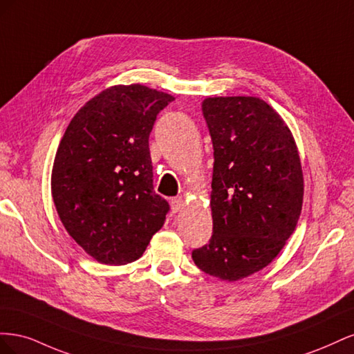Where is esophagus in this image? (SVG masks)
<instances>
[{
  "instance_id": "esophagus-1",
  "label": "esophagus",
  "mask_w": 354,
  "mask_h": 354,
  "mask_svg": "<svg viewBox=\"0 0 354 354\" xmlns=\"http://www.w3.org/2000/svg\"><path fill=\"white\" fill-rule=\"evenodd\" d=\"M183 205H185V199L181 196L171 199V209H173V212H178L181 208H183Z\"/></svg>"
}]
</instances>
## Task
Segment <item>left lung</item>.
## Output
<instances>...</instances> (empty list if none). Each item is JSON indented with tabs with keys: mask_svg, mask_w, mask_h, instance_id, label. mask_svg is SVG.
Returning <instances> with one entry per match:
<instances>
[{
	"mask_svg": "<svg viewBox=\"0 0 354 354\" xmlns=\"http://www.w3.org/2000/svg\"><path fill=\"white\" fill-rule=\"evenodd\" d=\"M212 149V236L192 251L202 272L239 281L261 270L291 236L303 207V171L294 137L257 97L202 102Z\"/></svg>",
	"mask_w": 354,
	"mask_h": 354,
	"instance_id": "1",
	"label": "left lung"
}]
</instances>
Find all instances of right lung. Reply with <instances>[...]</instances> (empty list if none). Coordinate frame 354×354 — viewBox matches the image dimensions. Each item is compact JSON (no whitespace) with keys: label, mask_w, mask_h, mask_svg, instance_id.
<instances>
[{"label":"right lung","mask_w":354,"mask_h":354,"mask_svg":"<svg viewBox=\"0 0 354 354\" xmlns=\"http://www.w3.org/2000/svg\"><path fill=\"white\" fill-rule=\"evenodd\" d=\"M173 100L140 84L115 85L85 103L62 138L53 201L73 241L100 263L140 259L164 226L169 205L153 190L149 136Z\"/></svg>","instance_id":"add662e5"}]
</instances>
